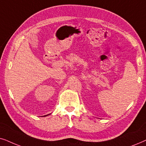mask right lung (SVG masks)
I'll use <instances>...</instances> for the list:
<instances>
[{
  "label": "right lung",
  "mask_w": 146,
  "mask_h": 146,
  "mask_svg": "<svg viewBox=\"0 0 146 146\" xmlns=\"http://www.w3.org/2000/svg\"><path fill=\"white\" fill-rule=\"evenodd\" d=\"M48 115H49V114H48Z\"/></svg>",
  "instance_id": "right-lung-1"
}]
</instances>
